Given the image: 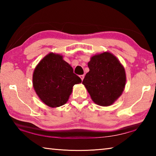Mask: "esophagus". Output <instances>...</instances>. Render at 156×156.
<instances>
[{
    "label": "esophagus",
    "mask_w": 156,
    "mask_h": 156,
    "mask_svg": "<svg viewBox=\"0 0 156 156\" xmlns=\"http://www.w3.org/2000/svg\"><path fill=\"white\" fill-rule=\"evenodd\" d=\"M84 77V75H81V76H80V78H81V80H83Z\"/></svg>",
    "instance_id": "1"
}]
</instances>
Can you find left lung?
Returning <instances> with one entry per match:
<instances>
[{
    "instance_id": "obj_1",
    "label": "left lung",
    "mask_w": 156,
    "mask_h": 156,
    "mask_svg": "<svg viewBox=\"0 0 156 156\" xmlns=\"http://www.w3.org/2000/svg\"><path fill=\"white\" fill-rule=\"evenodd\" d=\"M89 72L83 81L94 103L108 107L122 95L126 84L125 68L112 53L105 51L91 56Z\"/></svg>"
}]
</instances>
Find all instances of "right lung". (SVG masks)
<instances>
[{
    "label": "right lung",
    "mask_w": 156,
    "mask_h": 156,
    "mask_svg": "<svg viewBox=\"0 0 156 156\" xmlns=\"http://www.w3.org/2000/svg\"><path fill=\"white\" fill-rule=\"evenodd\" d=\"M81 79L59 54L46 55L34 69L33 87L44 105L51 108L62 106L68 101L74 84Z\"/></svg>",
    "instance_id": "add662e5"
}]
</instances>
